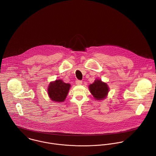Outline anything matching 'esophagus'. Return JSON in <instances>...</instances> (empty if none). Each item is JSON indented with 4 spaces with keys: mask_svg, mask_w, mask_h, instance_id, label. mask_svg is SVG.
I'll list each match as a JSON object with an SVG mask.
<instances>
[{
    "mask_svg": "<svg viewBox=\"0 0 156 156\" xmlns=\"http://www.w3.org/2000/svg\"><path fill=\"white\" fill-rule=\"evenodd\" d=\"M76 85H81L82 84V81L80 80H76Z\"/></svg>",
    "mask_w": 156,
    "mask_h": 156,
    "instance_id": "1",
    "label": "esophagus"
}]
</instances>
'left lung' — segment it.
I'll return each mask as SVG.
<instances>
[{
  "mask_svg": "<svg viewBox=\"0 0 156 156\" xmlns=\"http://www.w3.org/2000/svg\"><path fill=\"white\" fill-rule=\"evenodd\" d=\"M89 89L94 98L97 101L105 99L110 91L108 84L99 79H96L94 83L90 84Z\"/></svg>",
  "mask_w": 156,
  "mask_h": 156,
  "instance_id": "obj_1",
  "label": "left lung"
}]
</instances>
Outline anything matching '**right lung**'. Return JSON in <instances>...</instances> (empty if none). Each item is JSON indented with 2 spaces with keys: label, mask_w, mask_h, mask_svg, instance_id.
I'll return each mask as SVG.
<instances>
[{
  "label": "right lung",
  "mask_w": 156,
  "mask_h": 156,
  "mask_svg": "<svg viewBox=\"0 0 156 156\" xmlns=\"http://www.w3.org/2000/svg\"><path fill=\"white\" fill-rule=\"evenodd\" d=\"M70 84L65 83L62 80L51 81L48 88V96L52 101L62 102L65 101L69 93Z\"/></svg>",
  "instance_id": "right-lung-1"
}]
</instances>
